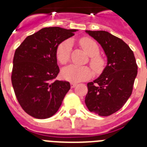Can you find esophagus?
Instances as JSON below:
<instances>
[{"instance_id":"esophagus-1","label":"esophagus","mask_w":147,"mask_h":147,"mask_svg":"<svg viewBox=\"0 0 147 147\" xmlns=\"http://www.w3.org/2000/svg\"><path fill=\"white\" fill-rule=\"evenodd\" d=\"M77 85V83L76 82H71V88H75Z\"/></svg>"}]
</instances>
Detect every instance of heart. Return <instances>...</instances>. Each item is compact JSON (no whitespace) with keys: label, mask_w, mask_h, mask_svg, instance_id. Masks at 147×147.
Segmentation results:
<instances>
[{"label":"heart","mask_w":147,"mask_h":147,"mask_svg":"<svg viewBox=\"0 0 147 147\" xmlns=\"http://www.w3.org/2000/svg\"><path fill=\"white\" fill-rule=\"evenodd\" d=\"M79 45L90 56L89 64L96 73H100L105 66V59L99 54L100 48L94 40L89 37L81 38ZM71 40H66L60 42L56 48V59L62 65L69 61L71 51ZM62 77L70 82H80L87 80L93 76V71L89 67L78 66L71 65L65 67L62 71Z\"/></svg>","instance_id":"obj_1"}]
</instances>
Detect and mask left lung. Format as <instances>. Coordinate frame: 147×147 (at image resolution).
I'll return each mask as SVG.
<instances>
[{"label":"left lung","instance_id":"8db88e82","mask_svg":"<svg viewBox=\"0 0 147 147\" xmlns=\"http://www.w3.org/2000/svg\"><path fill=\"white\" fill-rule=\"evenodd\" d=\"M86 33L102 47L107 64L97 79L87 84L85 105L91 112L110 116L121 109L132 94L137 75L134 54L123 40L107 31Z\"/></svg>","mask_w":147,"mask_h":147}]
</instances>
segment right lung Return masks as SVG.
Wrapping results in <instances>:
<instances>
[{
  "instance_id": "right-lung-1",
  "label": "right lung",
  "mask_w": 147,
  "mask_h": 147,
  "mask_svg": "<svg viewBox=\"0 0 147 147\" xmlns=\"http://www.w3.org/2000/svg\"><path fill=\"white\" fill-rule=\"evenodd\" d=\"M76 31L42 28L28 36L15 51L11 82L20 105L29 115L49 118L62 105L70 84L55 79L59 72L55 53L58 45Z\"/></svg>"
}]
</instances>
